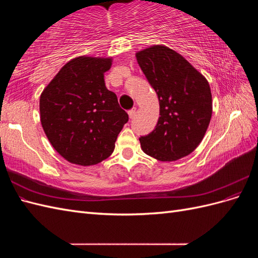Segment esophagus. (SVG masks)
<instances>
[{"label":"esophagus","mask_w":258,"mask_h":258,"mask_svg":"<svg viewBox=\"0 0 258 258\" xmlns=\"http://www.w3.org/2000/svg\"><path fill=\"white\" fill-rule=\"evenodd\" d=\"M136 112H137V108L136 107L135 108H131L130 111H128V115H129V118L130 119H132L136 116Z\"/></svg>","instance_id":"1"}]
</instances>
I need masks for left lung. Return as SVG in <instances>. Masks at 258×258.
Wrapping results in <instances>:
<instances>
[{"mask_svg": "<svg viewBox=\"0 0 258 258\" xmlns=\"http://www.w3.org/2000/svg\"><path fill=\"white\" fill-rule=\"evenodd\" d=\"M137 61L159 100V119L140 138L142 151L160 161L192 153L212 116V95L206 77L178 52L153 45L136 53Z\"/></svg>", "mask_w": 258, "mask_h": 258, "instance_id": "8db88e82", "label": "left lung"}]
</instances>
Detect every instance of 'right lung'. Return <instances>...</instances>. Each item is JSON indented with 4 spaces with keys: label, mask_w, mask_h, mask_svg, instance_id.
Returning a JSON list of instances; mask_svg holds the SVG:
<instances>
[{
    "label": "right lung",
    "mask_w": 258,
    "mask_h": 258,
    "mask_svg": "<svg viewBox=\"0 0 258 258\" xmlns=\"http://www.w3.org/2000/svg\"><path fill=\"white\" fill-rule=\"evenodd\" d=\"M112 58L70 60L40 98L42 127L50 144L69 162L97 165L110 157L128 114L104 83Z\"/></svg>",
    "instance_id": "obj_1"
}]
</instances>
